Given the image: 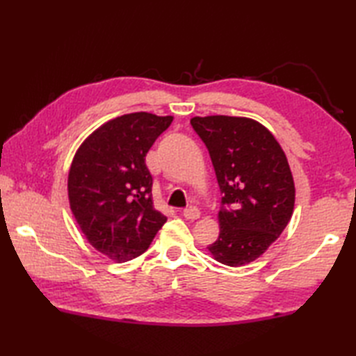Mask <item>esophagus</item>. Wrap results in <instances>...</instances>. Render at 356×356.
<instances>
[{"instance_id":"1","label":"esophagus","mask_w":356,"mask_h":356,"mask_svg":"<svg viewBox=\"0 0 356 356\" xmlns=\"http://www.w3.org/2000/svg\"><path fill=\"white\" fill-rule=\"evenodd\" d=\"M184 217L186 218V220H197V218L200 217V211L195 207H190L184 211Z\"/></svg>"}]
</instances>
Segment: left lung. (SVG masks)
Wrapping results in <instances>:
<instances>
[{
  "mask_svg": "<svg viewBox=\"0 0 356 356\" xmlns=\"http://www.w3.org/2000/svg\"><path fill=\"white\" fill-rule=\"evenodd\" d=\"M222 197L220 234L207 249L226 266H243L266 251L289 223L293 177L284 151L266 127L249 118L195 116Z\"/></svg>",
  "mask_w": 356,
  "mask_h": 356,
  "instance_id": "1",
  "label": "left lung"
}]
</instances>
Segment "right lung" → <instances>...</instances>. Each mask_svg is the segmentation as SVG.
I'll return each instance as SVG.
<instances>
[{
  "label": "right lung",
  "instance_id": "right-lung-1",
  "mask_svg": "<svg viewBox=\"0 0 356 356\" xmlns=\"http://www.w3.org/2000/svg\"><path fill=\"white\" fill-rule=\"evenodd\" d=\"M172 116L130 113L81 143L69 171L70 209L96 251L116 263L139 257L166 222L154 209L145 156Z\"/></svg>",
  "mask_w": 356,
  "mask_h": 356
}]
</instances>
